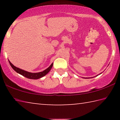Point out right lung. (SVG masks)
Segmentation results:
<instances>
[{
    "mask_svg": "<svg viewBox=\"0 0 120 120\" xmlns=\"http://www.w3.org/2000/svg\"><path fill=\"white\" fill-rule=\"evenodd\" d=\"M9 61V63L10 65H11V68L13 69L16 72L19 73L20 75H22L24 77H26V78H29V79H39L41 77H43L46 75L50 71V70L51 69V68L53 66V64L50 65L49 67H48L46 69L44 70V71L42 72H37V73H32V72H30L28 71H25L24 70H22L21 69H19V68L16 67L14 66V65L11 64V63Z\"/></svg>",
    "mask_w": 120,
    "mask_h": 120,
    "instance_id": "1",
    "label": "right lung"
}]
</instances>
